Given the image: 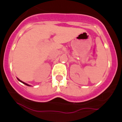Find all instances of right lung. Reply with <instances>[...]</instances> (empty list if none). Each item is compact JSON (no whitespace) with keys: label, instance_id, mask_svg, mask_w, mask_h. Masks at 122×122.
Returning <instances> with one entry per match:
<instances>
[{"label":"right lung","instance_id":"add662e5","mask_svg":"<svg viewBox=\"0 0 122 122\" xmlns=\"http://www.w3.org/2000/svg\"><path fill=\"white\" fill-rule=\"evenodd\" d=\"M18 79V81H20V82H22V83H23L24 84H25V85H26V86H29V84H26V83H25V82H24L21 81V80H19V79Z\"/></svg>","mask_w":122,"mask_h":122}]
</instances>
